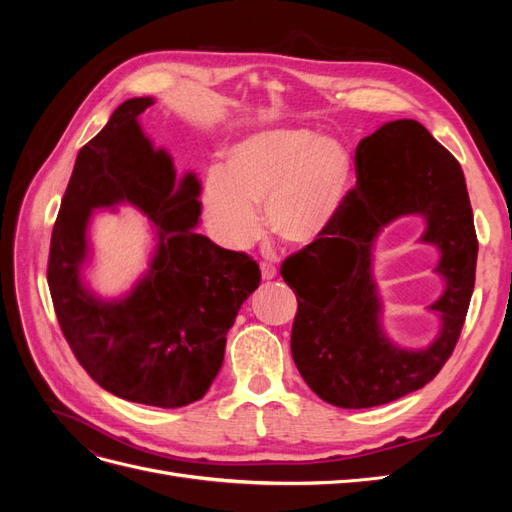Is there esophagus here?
I'll return each instance as SVG.
<instances>
[{
  "mask_svg": "<svg viewBox=\"0 0 512 512\" xmlns=\"http://www.w3.org/2000/svg\"><path fill=\"white\" fill-rule=\"evenodd\" d=\"M260 271H262V280H273V277L277 275V267L273 265V262H260Z\"/></svg>",
  "mask_w": 512,
  "mask_h": 512,
  "instance_id": "esophagus-1",
  "label": "esophagus"
}]
</instances>
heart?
Listing matches in <instances>:
<instances>
[{
    "label": "heart",
    "mask_w": 512,
    "mask_h": 512,
    "mask_svg": "<svg viewBox=\"0 0 512 512\" xmlns=\"http://www.w3.org/2000/svg\"><path fill=\"white\" fill-rule=\"evenodd\" d=\"M352 160L333 138L305 130H265L226 156L224 170L205 177L203 207L215 239L232 250L250 247L262 230L290 245L316 241L348 192Z\"/></svg>",
    "instance_id": "1"
}]
</instances>
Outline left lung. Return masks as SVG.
Returning <instances> with one entry per match:
<instances>
[{
	"instance_id": "8db88e82",
	"label": "left lung",
	"mask_w": 512,
	"mask_h": 512,
	"mask_svg": "<svg viewBox=\"0 0 512 512\" xmlns=\"http://www.w3.org/2000/svg\"><path fill=\"white\" fill-rule=\"evenodd\" d=\"M356 185L322 235L282 262L297 294L290 350L303 380L339 408H374L423 389L459 342L474 290L478 239L463 170L421 123L391 121L363 138L354 156ZM421 212L424 240L443 250L447 290L432 306L443 333L427 351L391 347L379 331L370 243L399 214Z\"/></svg>"
}]
</instances>
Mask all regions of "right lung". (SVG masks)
Segmentation results:
<instances>
[{
	"instance_id": "obj_1",
	"label": "right lung",
	"mask_w": 512,
	"mask_h": 512,
	"mask_svg": "<svg viewBox=\"0 0 512 512\" xmlns=\"http://www.w3.org/2000/svg\"><path fill=\"white\" fill-rule=\"evenodd\" d=\"M151 98L126 100L79 151L51 235L49 280L59 329L102 389L158 408L203 397L224 361L226 333L260 284L258 262L192 228L200 185L188 175L175 190L173 162L138 128ZM119 199L157 222L159 252L128 300L100 304L80 288L84 226L94 206Z\"/></svg>"
}]
</instances>
